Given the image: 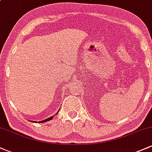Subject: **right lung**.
Masks as SVG:
<instances>
[{"mask_svg": "<svg viewBox=\"0 0 152 152\" xmlns=\"http://www.w3.org/2000/svg\"><path fill=\"white\" fill-rule=\"evenodd\" d=\"M57 112V113H58ZM53 116H50V117H49V118H46V119H45V120H43V121H39L38 122V123H44V122H46V121H50V120H51L52 118H53ZM32 122H36V121H32Z\"/></svg>", "mask_w": 152, "mask_h": 152, "instance_id": "add662e5", "label": "right lung"}]
</instances>
